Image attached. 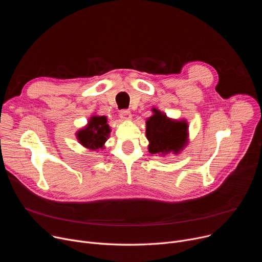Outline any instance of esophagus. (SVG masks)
Returning <instances> with one entry per match:
<instances>
[{
  "instance_id": "esophagus-1",
  "label": "esophagus",
  "mask_w": 262,
  "mask_h": 262,
  "mask_svg": "<svg viewBox=\"0 0 262 262\" xmlns=\"http://www.w3.org/2000/svg\"><path fill=\"white\" fill-rule=\"evenodd\" d=\"M120 118L122 120H125V121L130 120L132 119V113L127 110H123V111L120 112Z\"/></svg>"
}]
</instances>
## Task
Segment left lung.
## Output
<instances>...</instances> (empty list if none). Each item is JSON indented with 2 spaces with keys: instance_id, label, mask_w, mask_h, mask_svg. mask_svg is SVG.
I'll use <instances>...</instances> for the list:
<instances>
[{
  "instance_id": "1",
  "label": "left lung",
  "mask_w": 262,
  "mask_h": 262,
  "mask_svg": "<svg viewBox=\"0 0 262 262\" xmlns=\"http://www.w3.org/2000/svg\"><path fill=\"white\" fill-rule=\"evenodd\" d=\"M154 115L146 121L148 150L152 155H177L186 145L188 123L184 120L169 119L162 112L154 108Z\"/></svg>"
}]
</instances>
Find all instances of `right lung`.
<instances>
[{
	"instance_id": "1",
	"label": "right lung",
	"mask_w": 262,
	"mask_h": 262,
	"mask_svg": "<svg viewBox=\"0 0 262 262\" xmlns=\"http://www.w3.org/2000/svg\"><path fill=\"white\" fill-rule=\"evenodd\" d=\"M106 121L105 116H92L87 126L77 133L79 142L84 147L92 150H97L99 148L102 149L111 133Z\"/></svg>"
}]
</instances>
